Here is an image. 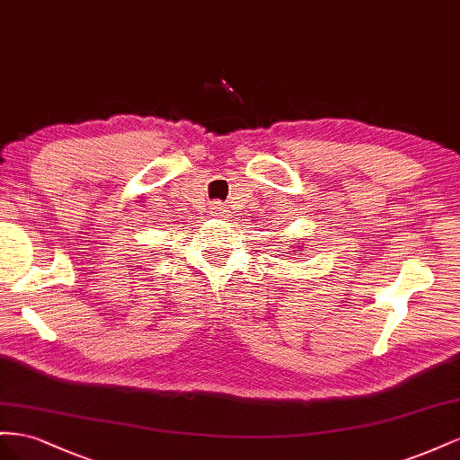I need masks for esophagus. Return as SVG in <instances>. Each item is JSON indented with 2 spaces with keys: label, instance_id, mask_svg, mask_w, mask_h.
<instances>
[{
  "label": "esophagus",
  "instance_id": "34e87169",
  "mask_svg": "<svg viewBox=\"0 0 460 460\" xmlns=\"http://www.w3.org/2000/svg\"><path fill=\"white\" fill-rule=\"evenodd\" d=\"M227 212H229V209L223 202H214L212 206H209V214H212V216H226Z\"/></svg>",
  "mask_w": 460,
  "mask_h": 460
}]
</instances>
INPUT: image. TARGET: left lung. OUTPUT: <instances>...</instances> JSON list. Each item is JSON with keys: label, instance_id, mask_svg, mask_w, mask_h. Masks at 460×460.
I'll return each instance as SVG.
<instances>
[{"label": "left lung", "instance_id": "obj_1", "mask_svg": "<svg viewBox=\"0 0 460 460\" xmlns=\"http://www.w3.org/2000/svg\"><path fill=\"white\" fill-rule=\"evenodd\" d=\"M296 247H298V246H296V244H295V246H293V248H295V251H291V252H295V254H300V252H303V251H300V248H305V246H300L298 252L296 251Z\"/></svg>", "mask_w": 460, "mask_h": 460}]
</instances>
